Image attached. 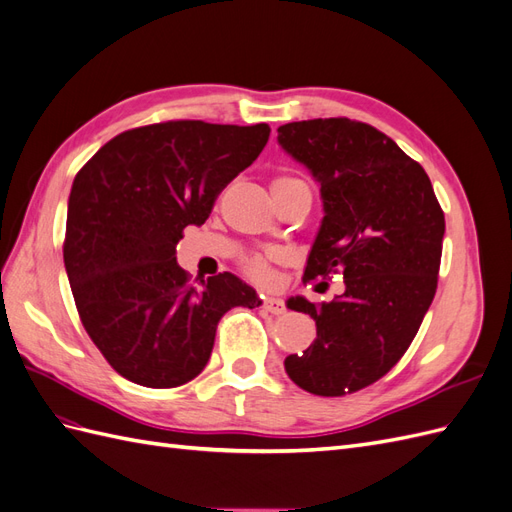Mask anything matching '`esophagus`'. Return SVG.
Returning a JSON list of instances; mask_svg holds the SVG:
<instances>
[{
	"instance_id": "1",
	"label": "esophagus",
	"mask_w": 512,
	"mask_h": 512,
	"mask_svg": "<svg viewBox=\"0 0 512 512\" xmlns=\"http://www.w3.org/2000/svg\"><path fill=\"white\" fill-rule=\"evenodd\" d=\"M262 309H265V312H269V314H273V316L286 314L284 301L282 299H273V297H267L265 301H262Z\"/></svg>"
}]
</instances>
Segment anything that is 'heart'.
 Instances as JSON below:
<instances>
[{
    "instance_id": "1",
    "label": "heart",
    "mask_w": 512,
    "mask_h": 512,
    "mask_svg": "<svg viewBox=\"0 0 512 512\" xmlns=\"http://www.w3.org/2000/svg\"><path fill=\"white\" fill-rule=\"evenodd\" d=\"M290 185H305L301 179L297 177H275L273 183H271V190L273 188H290ZM284 254L282 252H271L267 256H260V254H254V256H247L243 260V267L245 271L250 273L256 282L260 284H269L271 277H273V269L271 265L275 260H282Z\"/></svg>"
}]
</instances>
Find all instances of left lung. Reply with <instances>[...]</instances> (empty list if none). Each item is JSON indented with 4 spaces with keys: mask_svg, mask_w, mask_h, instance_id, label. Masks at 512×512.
<instances>
[{
    "mask_svg": "<svg viewBox=\"0 0 512 512\" xmlns=\"http://www.w3.org/2000/svg\"><path fill=\"white\" fill-rule=\"evenodd\" d=\"M277 141L320 183L324 218L303 280L342 273L346 286L331 303L288 301L316 320V339L284 367L303 391L342 397L410 348L438 288L444 211L423 166L369 123L292 121Z\"/></svg>",
    "mask_w": 512,
    "mask_h": 512,
    "instance_id": "8db88e82",
    "label": "left lung"
}]
</instances>
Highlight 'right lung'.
I'll return each instance as SVG.
<instances>
[{
	"instance_id": "add662e5",
	"label": "right lung",
	"mask_w": 512,
	"mask_h": 512,
	"mask_svg": "<svg viewBox=\"0 0 512 512\" xmlns=\"http://www.w3.org/2000/svg\"><path fill=\"white\" fill-rule=\"evenodd\" d=\"M269 134L267 123H151L117 134L76 173L64 265L83 327L119 376L149 389L194 380L220 318L260 305L226 271L192 284L175 254L183 228L205 224Z\"/></svg>"
}]
</instances>
